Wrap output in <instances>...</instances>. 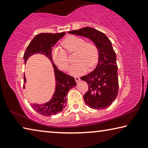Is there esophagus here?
<instances>
[{"mask_svg":"<svg viewBox=\"0 0 148 148\" xmlns=\"http://www.w3.org/2000/svg\"><path fill=\"white\" fill-rule=\"evenodd\" d=\"M74 78H75V80H76V83H78V82L80 81V78H79V77H75Z\"/></svg>","mask_w":148,"mask_h":148,"instance_id":"34e87169","label":"esophagus"}]
</instances>
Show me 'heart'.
Here are the masks:
<instances>
[{
  "label": "heart",
  "mask_w": 148,
  "mask_h": 148,
  "mask_svg": "<svg viewBox=\"0 0 148 148\" xmlns=\"http://www.w3.org/2000/svg\"><path fill=\"white\" fill-rule=\"evenodd\" d=\"M63 47L69 53L76 52L74 61L69 70L72 76H79L85 74L87 68L92 67L96 63L98 58V49L95 45L86 42L79 36H69L62 42ZM51 56L53 61L62 70H66L70 64V60L66 52L60 47H55L52 49Z\"/></svg>",
  "instance_id": "b5f03b06"
}]
</instances>
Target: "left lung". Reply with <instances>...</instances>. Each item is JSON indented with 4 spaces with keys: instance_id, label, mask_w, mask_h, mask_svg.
<instances>
[{
    "instance_id": "left-lung-1",
    "label": "left lung",
    "mask_w": 148,
    "mask_h": 148,
    "mask_svg": "<svg viewBox=\"0 0 148 148\" xmlns=\"http://www.w3.org/2000/svg\"><path fill=\"white\" fill-rule=\"evenodd\" d=\"M69 33L89 38L98 49L96 68L86 76L81 77V79L89 86L84 99L86 104L92 109L106 108L116 99L119 89L116 54L111 41L103 32L89 27L69 31Z\"/></svg>"
}]
</instances>
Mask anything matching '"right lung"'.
Segmentation results:
<instances>
[{
	"label": "right lung",
	"mask_w": 148,
	"mask_h": 148,
	"mask_svg": "<svg viewBox=\"0 0 148 148\" xmlns=\"http://www.w3.org/2000/svg\"><path fill=\"white\" fill-rule=\"evenodd\" d=\"M66 32L61 33H40L35 36L30 42L25 52L23 59L25 64L30 57L34 54H42L46 56L53 68L56 88L51 99L42 104L30 102L31 107L35 111L44 116H51L62 112L66 106L67 94L69 90L76 86L73 77L69 76L57 69L52 59L51 50L58 40L64 36ZM27 81L24 75V83Z\"/></svg>",
	"instance_id": "right-lung-1"
}]
</instances>
